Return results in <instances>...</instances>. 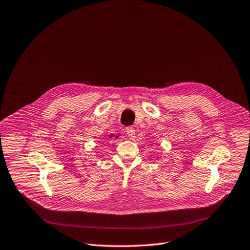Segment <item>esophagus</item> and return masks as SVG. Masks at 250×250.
Instances as JSON below:
<instances>
[{"mask_svg": "<svg viewBox=\"0 0 250 250\" xmlns=\"http://www.w3.org/2000/svg\"><path fill=\"white\" fill-rule=\"evenodd\" d=\"M125 134L129 139H134L136 135V129L134 127H126L125 129Z\"/></svg>", "mask_w": 250, "mask_h": 250, "instance_id": "34e87169", "label": "esophagus"}]
</instances>
